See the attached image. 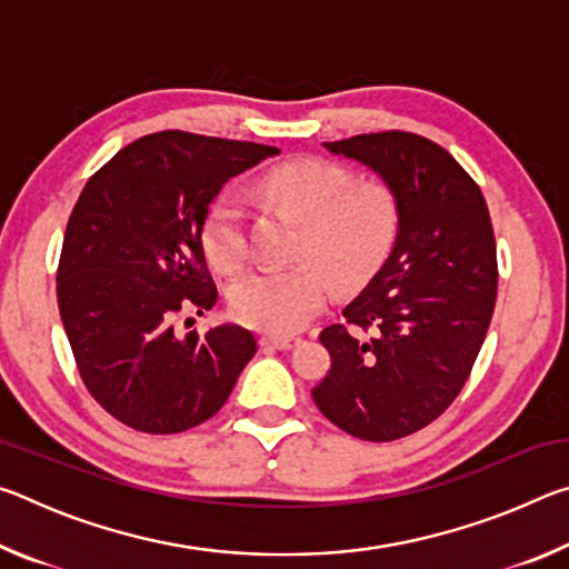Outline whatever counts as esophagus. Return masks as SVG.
<instances>
[{
  "instance_id": "1",
  "label": "esophagus",
  "mask_w": 569,
  "mask_h": 569,
  "mask_svg": "<svg viewBox=\"0 0 569 569\" xmlns=\"http://www.w3.org/2000/svg\"><path fill=\"white\" fill-rule=\"evenodd\" d=\"M261 343L266 349H278V351H288L293 349V346L301 343V339H293V336H273V333H266Z\"/></svg>"
}]
</instances>
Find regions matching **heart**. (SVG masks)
<instances>
[{
    "instance_id": "heart-1",
    "label": "heart",
    "mask_w": 569,
    "mask_h": 569,
    "mask_svg": "<svg viewBox=\"0 0 569 569\" xmlns=\"http://www.w3.org/2000/svg\"><path fill=\"white\" fill-rule=\"evenodd\" d=\"M261 196L296 213L303 223L291 268H258L230 288V311L250 329L283 336L301 331L339 286L363 281L387 253L397 230V206L379 182H356L353 172L329 160L301 158L268 170L258 180ZM210 263L233 273L248 258L243 206L223 192L203 220Z\"/></svg>"
}]
</instances>
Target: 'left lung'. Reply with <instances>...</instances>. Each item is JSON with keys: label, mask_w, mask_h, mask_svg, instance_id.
I'll return each mask as SVG.
<instances>
[{"label": "left lung", "mask_w": 569, "mask_h": 569, "mask_svg": "<svg viewBox=\"0 0 569 569\" xmlns=\"http://www.w3.org/2000/svg\"><path fill=\"white\" fill-rule=\"evenodd\" d=\"M383 180L397 206L391 253L326 326L331 369L313 401L346 435L393 441L435 421L465 387L497 301L485 196L445 148L413 132L323 142Z\"/></svg>", "instance_id": "8db88e82"}]
</instances>
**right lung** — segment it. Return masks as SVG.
Listing matches in <instances>:
<instances>
[{
	"mask_svg": "<svg viewBox=\"0 0 569 569\" xmlns=\"http://www.w3.org/2000/svg\"><path fill=\"white\" fill-rule=\"evenodd\" d=\"M278 148L166 130L130 142L74 203L57 268V303L84 387L114 419L178 435L223 407L258 349L220 323L180 339V311L213 308L203 220L230 178Z\"/></svg>",
	"mask_w": 569,
	"mask_h": 569,
	"instance_id": "add662e5",
	"label": "right lung"
}]
</instances>
